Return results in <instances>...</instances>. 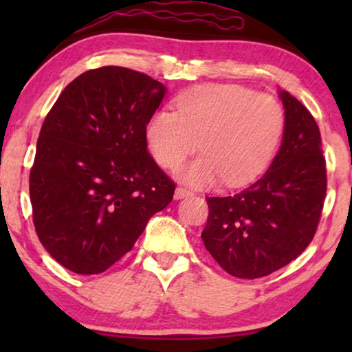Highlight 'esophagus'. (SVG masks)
Listing matches in <instances>:
<instances>
[{"label":"esophagus","mask_w":352,"mask_h":352,"mask_svg":"<svg viewBox=\"0 0 352 352\" xmlns=\"http://www.w3.org/2000/svg\"><path fill=\"white\" fill-rule=\"evenodd\" d=\"M192 195V192H189L187 189H182V187H177L175 190V199L176 200H181V199H186V197Z\"/></svg>","instance_id":"esophagus-1"}]
</instances>
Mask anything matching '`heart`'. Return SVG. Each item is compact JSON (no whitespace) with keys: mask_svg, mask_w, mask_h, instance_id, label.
<instances>
[{"mask_svg":"<svg viewBox=\"0 0 352 352\" xmlns=\"http://www.w3.org/2000/svg\"><path fill=\"white\" fill-rule=\"evenodd\" d=\"M176 109L157 110L148 118L146 142L163 168L179 166L199 144L204 153L179 171V179L195 187L256 179L285 131L280 102L239 85L194 86L176 99Z\"/></svg>","mask_w":352,"mask_h":352,"instance_id":"1","label":"heart"}]
</instances>
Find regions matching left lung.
<instances>
[{"instance_id":"1","label":"left lung","mask_w":352,"mask_h":352,"mask_svg":"<svg viewBox=\"0 0 352 352\" xmlns=\"http://www.w3.org/2000/svg\"><path fill=\"white\" fill-rule=\"evenodd\" d=\"M285 131L271 166L229 197H206L205 248L239 278H258L305 252L319 224L327 192L325 158L316 120L288 91H278Z\"/></svg>"}]
</instances>
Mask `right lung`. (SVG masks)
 Returning <instances> with one entry per match:
<instances>
[{
  "label": "right lung",
  "instance_id": "right-lung-1",
  "mask_svg": "<svg viewBox=\"0 0 352 352\" xmlns=\"http://www.w3.org/2000/svg\"><path fill=\"white\" fill-rule=\"evenodd\" d=\"M165 94L151 76L100 67L67 85L45 118L30 171L33 223L69 271H107L173 200L175 184L146 142Z\"/></svg>",
  "mask_w": 352,
  "mask_h": 352
}]
</instances>
